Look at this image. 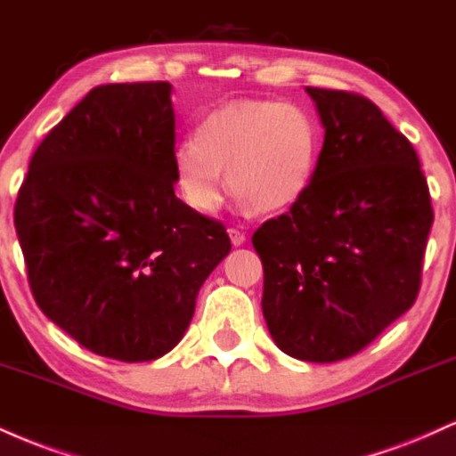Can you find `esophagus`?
Instances as JSON below:
<instances>
[{"label": "esophagus", "mask_w": 456, "mask_h": 456, "mask_svg": "<svg viewBox=\"0 0 456 456\" xmlns=\"http://www.w3.org/2000/svg\"><path fill=\"white\" fill-rule=\"evenodd\" d=\"M228 234H230V240H232L234 248H240V245L245 243V234L240 232L237 228H228Z\"/></svg>", "instance_id": "obj_1"}]
</instances>
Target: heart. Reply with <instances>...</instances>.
Returning a JSON list of instances; mask_svg holds the SVG:
<instances>
[{
    "label": "heart",
    "instance_id": "obj_1",
    "mask_svg": "<svg viewBox=\"0 0 456 456\" xmlns=\"http://www.w3.org/2000/svg\"><path fill=\"white\" fill-rule=\"evenodd\" d=\"M322 153V126L307 106L234 100L202 117L196 138L173 151L175 185L187 207L216 213L228 183L245 208L275 213L307 194Z\"/></svg>",
    "mask_w": 456,
    "mask_h": 456
}]
</instances>
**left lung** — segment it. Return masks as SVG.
<instances>
[{
    "instance_id": "1",
    "label": "left lung",
    "mask_w": 456,
    "mask_h": 456,
    "mask_svg": "<svg viewBox=\"0 0 456 456\" xmlns=\"http://www.w3.org/2000/svg\"><path fill=\"white\" fill-rule=\"evenodd\" d=\"M324 144L290 213L251 243L265 266L262 314L281 352L335 362L414 305L433 208L419 155L371 100L305 87Z\"/></svg>"
}]
</instances>
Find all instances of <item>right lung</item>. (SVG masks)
<instances>
[{"mask_svg": "<svg viewBox=\"0 0 456 456\" xmlns=\"http://www.w3.org/2000/svg\"><path fill=\"white\" fill-rule=\"evenodd\" d=\"M170 83L91 89L48 132L14 207L37 307L95 354L155 361L228 256L224 224L175 196Z\"/></svg>", "mask_w": 456, "mask_h": 456, "instance_id": "obj_1", "label": "right lung"}]
</instances>
